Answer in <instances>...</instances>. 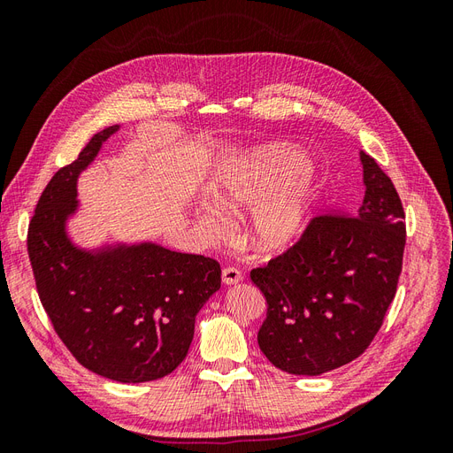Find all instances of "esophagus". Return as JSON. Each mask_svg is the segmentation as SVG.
<instances>
[{
    "label": "esophagus",
    "instance_id": "esophagus-1",
    "mask_svg": "<svg viewBox=\"0 0 453 453\" xmlns=\"http://www.w3.org/2000/svg\"><path fill=\"white\" fill-rule=\"evenodd\" d=\"M242 280H243V273H242L238 268L228 266V268L223 270V283H225V285H236V283H240Z\"/></svg>",
    "mask_w": 453,
    "mask_h": 453
}]
</instances>
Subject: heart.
<instances>
[{"label": "heart", "mask_w": 453, "mask_h": 453, "mask_svg": "<svg viewBox=\"0 0 453 453\" xmlns=\"http://www.w3.org/2000/svg\"><path fill=\"white\" fill-rule=\"evenodd\" d=\"M211 198L223 211L242 213L253 205L248 240L260 253H281L306 234L319 208L321 181L303 149L260 143L232 155L213 177ZM210 203L195 205L202 232L221 238L228 223Z\"/></svg>", "instance_id": "heart-1"}]
</instances>
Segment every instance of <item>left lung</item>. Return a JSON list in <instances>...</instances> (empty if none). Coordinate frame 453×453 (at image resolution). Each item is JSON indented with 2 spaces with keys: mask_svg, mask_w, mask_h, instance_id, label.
Here are the masks:
<instances>
[{
  "mask_svg": "<svg viewBox=\"0 0 453 453\" xmlns=\"http://www.w3.org/2000/svg\"><path fill=\"white\" fill-rule=\"evenodd\" d=\"M365 198L353 217H315L291 250L251 270L268 311L257 334L283 372L319 376L370 346L396 293L404 210L389 177L359 153Z\"/></svg>",
  "mask_w": 453,
  "mask_h": 453,
  "instance_id": "1",
  "label": "left lung"
}]
</instances>
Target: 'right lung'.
Returning a JSON list of instances; mask_svg holds the SVG:
<instances>
[{
  "instance_id": "obj_1",
  "label": "right lung",
  "mask_w": 453,
  "mask_h": 453,
  "mask_svg": "<svg viewBox=\"0 0 453 453\" xmlns=\"http://www.w3.org/2000/svg\"><path fill=\"white\" fill-rule=\"evenodd\" d=\"M119 125L94 134L79 158L41 195L28 230L37 293L54 331L90 372L120 383L168 376L187 357L202 306L221 287V266L155 242L83 248L67 223L77 181Z\"/></svg>"
}]
</instances>
